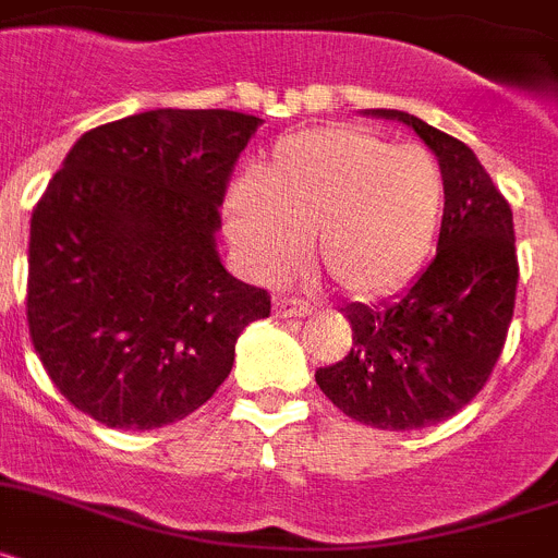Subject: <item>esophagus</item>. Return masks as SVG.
<instances>
[{
	"instance_id": "obj_1",
	"label": "esophagus",
	"mask_w": 558,
	"mask_h": 558,
	"mask_svg": "<svg viewBox=\"0 0 558 558\" xmlns=\"http://www.w3.org/2000/svg\"><path fill=\"white\" fill-rule=\"evenodd\" d=\"M275 317H308L312 314V306H308L306 300H292V298H275L272 303Z\"/></svg>"
}]
</instances>
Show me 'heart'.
<instances>
[{"instance_id": "obj_1", "label": "heart", "mask_w": 558, "mask_h": 558, "mask_svg": "<svg viewBox=\"0 0 558 558\" xmlns=\"http://www.w3.org/2000/svg\"><path fill=\"white\" fill-rule=\"evenodd\" d=\"M444 216L447 182L433 154L331 125L275 145L255 179L232 191L227 232L264 278L294 269L314 232V258L333 286L373 300L418 278Z\"/></svg>"}]
</instances>
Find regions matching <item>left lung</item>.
<instances>
[{
  "mask_svg": "<svg viewBox=\"0 0 558 558\" xmlns=\"http://www.w3.org/2000/svg\"><path fill=\"white\" fill-rule=\"evenodd\" d=\"M362 114L399 120L424 140L447 182V216L438 255L404 292L342 308L353 345L314 379L348 418L407 433L466 407L500 360L520 278L513 216L466 143L399 109Z\"/></svg>",
  "mask_w": 558,
  "mask_h": 558,
  "instance_id": "left-lung-1",
  "label": "left lung"
}]
</instances>
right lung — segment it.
Instances as JSON below:
<instances>
[{
  "mask_svg": "<svg viewBox=\"0 0 558 558\" xmlns=\"http://www.w3.org/2000/svg\"><path fill=\"white\" fill-rule=\"evenodd\" d=\"M260 118L151 109L77 140L31 219L27 323L72 407L157 429L205 404L269 294L216 250L232 165Z\"/></svg>",
  "mask_w": 558,
  "mask_h": 558,
  "instance_id": "add662e5",
  "label": "right lung"
}]
</instances>
